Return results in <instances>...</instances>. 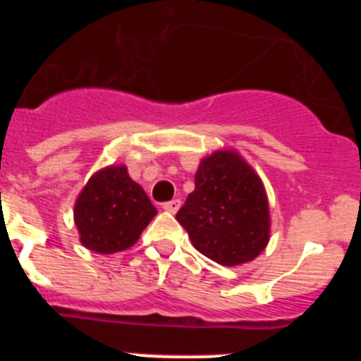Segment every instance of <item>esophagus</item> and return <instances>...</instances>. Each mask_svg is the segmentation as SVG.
Masks as SVG:
<instances>
[{
	"instance_id": "34e87169",
	"label": "esophagus",
	"mask_w": 361,
	"mask_h": 361,
	"mask_svg": "<svg viewBox=\"0 0 361 361\" xmlns=\"http://www.w3.org/2000/svg\"><path fill=\"white\" fill-rule=\"evenodd\" d=\"M178 208H180V200H178V199L162 204V209H164V212H168V213H177Z\"/></svg>"
}]
</instances>
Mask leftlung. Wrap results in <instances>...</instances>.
<instances>
[{"label": "left lung", "mask_w": 361, "mask_h": 361, "mask_svg": "<svg viewBox=\"0 0 361 361\" xmlns=\"http://www.w3.org/2000/svg\"><path fill=\"white\" fill-rule=\"evenodd\" d=\"M177 220L193 247L220 266L251 262L269 242L266 188L237 149H216L200 161Z\"/></svg>", "instance_id": "left-lung-1"}]
</instances>
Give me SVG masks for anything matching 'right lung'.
I'll list each match as a JSON object with an SVG mask.
<instances>
[{
    "label": "right lung",
    "mask_w": 361,
    "mask_h": 361,
    "mask_svg": "<svg viewBox=\"0 0 361 361\" xmlns=\"http://www.w3.org/2000/svg\"><path fill=\"white\" fill-rule=\"evenodd\" d=\"M155 215V206L124 164L95 171L73 204L79 240L99 255L132 247Z\"/></svg>",
    "instance_id": "add662e5"
}]
</instances>
